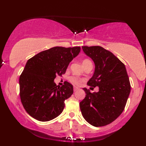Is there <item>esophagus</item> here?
Segmentation results:
<instances>
[{"label": "esophagus", "instance_id": "esophagus-1", "mask_svg": "<svg viewBox=\"0 0 146 146\" xmlns=\"http://www.w3.org/2000/svg\"><path fill=\"white\" fill-rule=\"evenodd\" d=\"M78 89H79L78 88H77V87H74V92H76Z\"/></svg>", "mask_w": 146, "mask_h": 146}]
</instances>
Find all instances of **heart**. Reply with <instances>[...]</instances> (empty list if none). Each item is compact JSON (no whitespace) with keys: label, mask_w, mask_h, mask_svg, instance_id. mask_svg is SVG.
<instances>
[{"label":"heart","mask_w":146,"mask_h":146,"mask_svg":"<svg viewBox=\"0 0 146 146\" xmlns=\"http://www.w3.org/2000/svg\"><path fill=\"white\" fill-rule=\"evenodd\" d=\"M89 62H91V61L90 60H88V59L84 60L82 61L83 66L85 64H86L87 63H89ZM70 81L72 83L74 84H76V85L80 84V83L81 82V80H80V79L77 78H75V77H71L70 78Z\"/></svg>","instance_id":"1"}]
</instances>
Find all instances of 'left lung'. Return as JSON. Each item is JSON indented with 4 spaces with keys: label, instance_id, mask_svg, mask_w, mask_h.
Masks as SVG:
<instances>
[{
    "label": "left lung",
    "instance_id": "8db88e82",
    "mask_svg": "<svg viewBox=\"0 0 146 146\" xmlns=\"http://www.w3.org/2000/svg\"><path fill=\"white\" fill-rule=\"evenodd\" d=\"M82 50L95 64L94 73L87 84L98 86L99 91L91 93L84 88L86 97L80 102V108L90 124L104 126L124 110L131 90L128 76L125 65L111 52L99 46H82Z\"/></svg>",
    "mask_w": 146,
    "mask_h": 146
}]
</instances>
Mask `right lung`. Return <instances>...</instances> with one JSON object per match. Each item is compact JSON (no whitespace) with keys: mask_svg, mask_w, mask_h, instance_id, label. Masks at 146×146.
Returning a JSON list of instances; mask_svg holds the SVG:
<instances>
[{"mask_svg":"<svg viewBox=\"0 0 146 146\" xmlns=\"http://www.w3.org/2000/svg\"><path fill=\"white\" fill-rule=\"evenodd\" d=\"M80 49V46L53 47L27 61L19 78L20 96L24 108L31 116L47 121L62 112L65 100L73 94V86L64 82V85L60 87L54 80L57 75L65 74Z\"/></svg>","mask_w":146,"mask_h":146,"instance_id":"1","label":"right lung"}]
</instances>
